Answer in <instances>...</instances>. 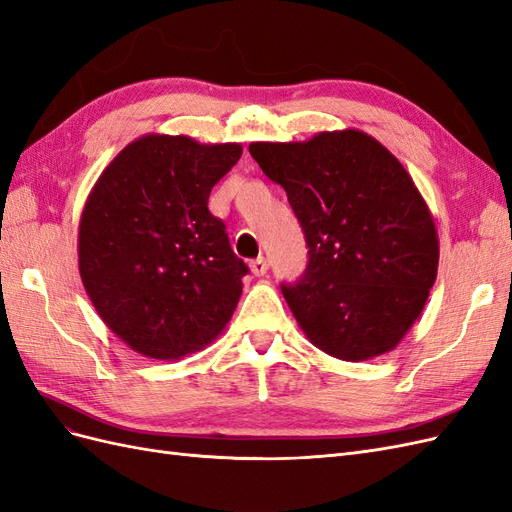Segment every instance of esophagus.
<instances>
[{
	"label": "esophagus",
	"instance_id": "34e87169",
	"mask_svg": "<svg viewBox=\"0 0 512 512\" xmlns=\"http://www.w3.org/2000/svg\"><path fill=\"white\" fill-rule=\"evenodd\" d=\"M250 269H252V273L254 275H265L267 273V269H269V265H267V258L265 256H258V258H254L252 262H250Z\"/></svg>",
	"mask_w": 512,
	"mask_h": 512
}]
</instances>
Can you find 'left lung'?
Here are the masks:
<instances>
[{"instance_id": "left-lung-1", "label": "left lung", "mask_w": 512, "mask_h": 512, "mask_svg": "<svg viewBox=\"0 0 512 512\" xmlns=\"http://www.w3.org/2000/svg\"><path fill=\"white\" fill-rule=\"evenodd\" d=\"M252 158L286 190L309 247L284 299L309 342L342 361L393 350L436 282L440 241L408 170L361 130L301 143H252Z\"/></svg>"}]
</instances>
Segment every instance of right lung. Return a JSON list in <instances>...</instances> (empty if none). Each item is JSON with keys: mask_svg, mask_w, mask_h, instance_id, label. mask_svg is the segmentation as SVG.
<instances>
[{"mask_svg": "<svg viewBox=\"0 0 512 512\" xmlns=\"http://www.w3.org/2000/svg\"><path fill=\"white\" fill-rule=\"evenodd\" d=\"M241 145L145 134L91 188L79 224V271L98 316L134 352L177 361L218 337L243 292L245 262L209 194Z\"/></svg>", "mask_w": 512, "mask_h": 512, "instance_id": "add662e5", "label": "right lung"}]
</instances>
